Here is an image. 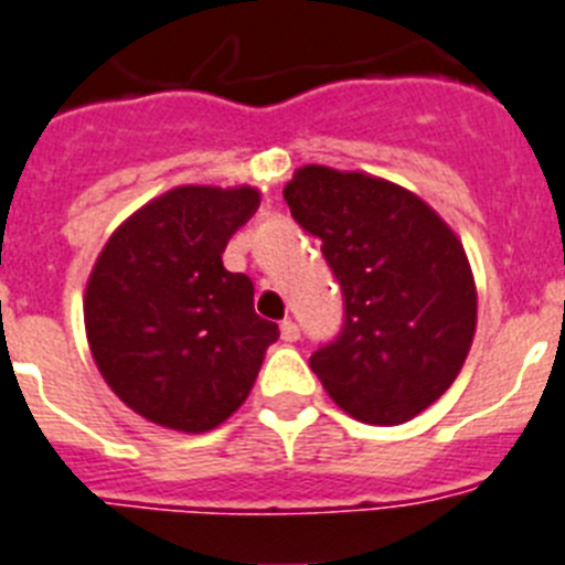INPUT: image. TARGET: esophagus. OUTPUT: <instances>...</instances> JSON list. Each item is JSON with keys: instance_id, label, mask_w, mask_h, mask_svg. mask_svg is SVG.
<instances>
[{"instance_id": "obj_1", "label": "esophagus", "mask_w": 565, "mask_h": 565, "mask_svg": "<svg viewBox=\"0 0 565 565\" xmlns=\"http://www.w3.org/2000/svg\"><path fill=\"white\" fill-rule=\"evenodd\" d=\"M279 337H282V342H297L300 340V326L294 320H282L279 322Z\"/></svg>"}]
</instances>
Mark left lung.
Masks as SVG:
<instances>
[{"mask_svg":"<svg viewBox=\"0 0 565 565\" xmlns=\"http://www.w3.org/2000/svg\"><path fill=\"white\" fill-rule=\"evenodd\" d=\"M282 196L322 243L342 291L340 334L308 365L354 420H412L455 383L475 337L477 291L460 239L420 196L369 173L308 166Z\"/></svg>","mask_w":565,"mask_h":565,"instance_id":"obj_1","label":"left lung"}]
</instances>
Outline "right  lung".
I'll list each match as a JSON object with an SVG mask.
<instances>
[{"label":"right lung","mask_w":565,"mask_h":565,"mask_svg":"<svg viewBox=\"0 0 565 565\" xmlns=\"http://www.w3.org/2000/svg\"><path fill=\"white\" fill-rule=\"evenodd\" d=\"M259 209L254 188L182 185L125 220L85 291L90 354L125 406L177 431H209L248 397L277 322L223 250Z\"/></svg>","instance_id":"right-lung-1"}]
</instances>
